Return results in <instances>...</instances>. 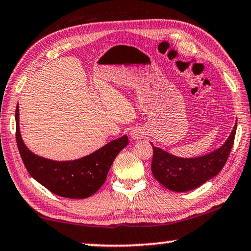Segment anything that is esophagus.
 I'll use <instances>...</instances> for the list:
<instances>
[{"label":"esophagus","instance_id":"esophagus-1","mask_svg":"<svg viewBox=\"0 0 251 251\" xmlns=\"http://www.w3.org/2000/svg\"><path fill=\"white\" fill-rule=\"evenodd\" d=\"M130 135H132L133 138H135V140H140L141 137H143V132H142L141 129H134L132 133H130Z\"/></svg>","mask_w":251,"mask_h":251}]
</instances>
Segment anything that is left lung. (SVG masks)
I'll list each match as a JSON object with an SVG mask.
<instances>
[{"instance_id":"left-lung-1","label":"left lung","mask_w":251,"mask_h":251,"mask_svg":"<svg viewBox=\"0 0 251 251\" xmlns=\"http://www.w3.org/2000/svg\"><path fill=\"white\" fill-rule=\"evenodd\" d=\"M235 130L237 123L221 148L197 158H179L151 143L153 176L160 184L173 192L181 193L197 188L222 170L233 147Z\"/></svg>"}]
</instances>
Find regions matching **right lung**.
<instances>
[{"mask_svg": "<svg viewBox=\"0 0 251 251\" xmlns=\"http://www.w3.org/2000/svg\"><path fill=\"white\" fill-rule=\"evenodd\" d=\"M16 125L18 149L29 175L50 192L66 198L81 200L93 195L103 185L116 156L128 144V137L124 135L81 159L54 161L36 155L25 145L19 127V106Z\"/></svg>", "mask_w": 251, "mask_h": 251, "instance_id": "obj_1", "label": "right lung"}]
</instances>
